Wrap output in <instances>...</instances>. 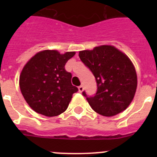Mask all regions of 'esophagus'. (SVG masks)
<instances>
[{
  "mask_svg": "<svg viewBox=\"0 0 157 157\" xmlns=\"http://www.w3.org/2000/svg\"><path fill=\"white\" fill-rule=\"evenodd\" d=\"M83 86H78V91H79L80 93H82L83 91Z\"/></svg>",
  "mask_w": 157,
  "mask_h": 157,
  "instance_id": "1",
  "label": "esophagus"
}]
</instances>
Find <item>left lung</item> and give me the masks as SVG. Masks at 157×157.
<instances>
[{"instance_id":"1","label":"left lung","mask_w":157,"mask_h":157,"mask_svg":"<svg viewBox=\"0 0 157 157\" xmlns=\"http://www.w3.org/2000/svg\"><path fill=\"white\" fill-rule=\"evenodd\" d=\"M80 59L94 75L98 86L95 95H82L97 113L113 116L129 106L137 89V74L128 56L112 45L80 51Z\"/></svg>"}]
</instances>
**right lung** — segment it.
Listing matches in <instances>:
<instances>
[{
  "mask_svg": "<svg viewBox=\"0 0 157 157\" xmlns=\"http://www.w3.org/2000/svg\"><path fill=\"white\" fill-rule=\"evenodd\" d=\"M75 52L56 50L37 52L26 63L19 76V87L27 103L36 112L52 117L66 111L73 94L71 74L65 64Z\"/></svg>",
  "mask_w": 157,
  "mask_h": 157,
  "instance_id": "1",
  "label": "right lung"
}]
</instances>
